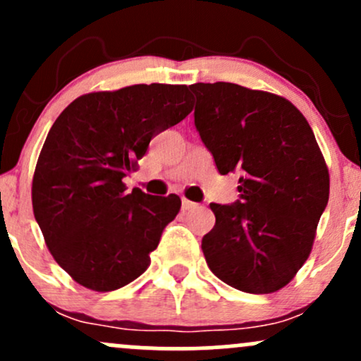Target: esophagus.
I'll use <instances>...</instances> for the list:
<instances>
[{"instance_id":"obj_1","label":"esophagus","mask_w":361,"mask_h":361,"mask_svg":"<svg viewBox=\"0 0 361 361\" xmlns=\"http://www.w3.org/2000/svg\"><path fill=\"white\" fill-rule=\"evenodd\" d=\"M181 209H183V210L197 209V204H195V202H190V200H186V198H183V200H181Z\"/></svg>"}]
</instances>
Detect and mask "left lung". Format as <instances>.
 <instances>
[{"label":"left lung","mask_w":361,"mask_h":361,"mask_svg":"<svg viewBox=\"0 0 361 361\" xmlns=\"http://www.w3.org/2000/svg\"><path fill=\"white\" fill-rule=\"evenodd\" d=\"M190 88L195 126L219 173H241V200L210 204L215 226L202 239L207 264L243 292H276L312 251L329 200L324 156L287 98L222 81Z\"/></svg>","instance_id":"1"}]
</instances>
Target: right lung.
Segmentation results:
<instances>
[{"label": "right lung", "mask_w": 361, "mask_h": 361, "mask_svg": "<svg viewBox=\"0 0 361 361\" xmlns=\"http://www.w3.org/2000/svg\"><path fill=\"white\" fill-rule=\"evenodd\" d=\"M193 110L185 85H132L81 94L49 130L32 181L45 244L76 283L110 292L151 264L163 229L180 212L178 195L154 197L123 176L149 142Z\"/></svg>", "instance_id": "obj_1"}]
</instances>
